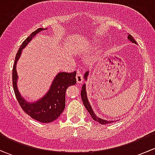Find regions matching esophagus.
Masks as SVG:
<instances>
[{
  "instance_id": "esophagus-1",
  "label": "esophagus",
  "mask_w": 155,
  "mask_h": 155,
  "mask_svg": "<svg viewBox=\"0 0 155 155\" xmlns=\"http://www.w3.org/2000/svg\"><path fill=\"white\" fill-rule=\"evenodd\" d=\"M76 81H77V83H82L83 82V76H82V73L78 71L77 74H76Z\"/></svg>"
}]
</instances>
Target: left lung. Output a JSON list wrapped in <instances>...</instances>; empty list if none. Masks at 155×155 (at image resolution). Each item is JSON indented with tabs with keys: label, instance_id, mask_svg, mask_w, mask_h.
<instances>
[{
	"label": "left lung",
	"instance_id": "1",
	"mask_svg": "<svg viewBox=\"0 0 155 155\" xmlns=\"http://www.w3.org/2000/svg\"><path fill=\"white\" fill-rule=\"evenodd\" d=\"M127 38H128V40H130V41H131V42H132V43H136V44H137V42L135 41V40H134V37H133L132 36L130 35V34H129V35H128ZM87 74H88V72H86V73H85V79H87ZM81 97H82V102H83L84 106H85V108H86L87 112H89V114H90V115H91V118H93V119L94 120V121H97V122H99L100 124H109V123L113 122V121H106V120L102 119V118H98V117H97L96 115H95V114L94 113L93 110H92L91 107V105H90V104H89L88 101H87V94H86V91H85V84H84V85H82V91H81Z\"/></svg>",
	"mask_w": 155,
	"mask_h": 155
}]
</instances>
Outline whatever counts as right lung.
<instances>
[{"label": "right lung", "instance_id": "right-lung-1", "mask_svg": "<svg viewBox=\"0 0 155 155\" xmlns=\"http://www.w3.org/2000/svg\"><path fill=\"white\" fill-rule=\"evenodd\" d=\"M43 30H45V28H40L34 31L23 42L21 46L18 48L12 68V86L17 101L25 113H27L34 120H37L41 123H50L57 119L64 110L65 94L67 88L70 85H75L76 83V72L59 73L54 78L48 93L40 101L33 104L28 103L21 97L18 92L16 83L18 79V75L16 73V63L21 55V50L25 47L26 45L37 33Z\"/></svg>", "mask_w": 155, "mask_h": 155}]
</instances>
